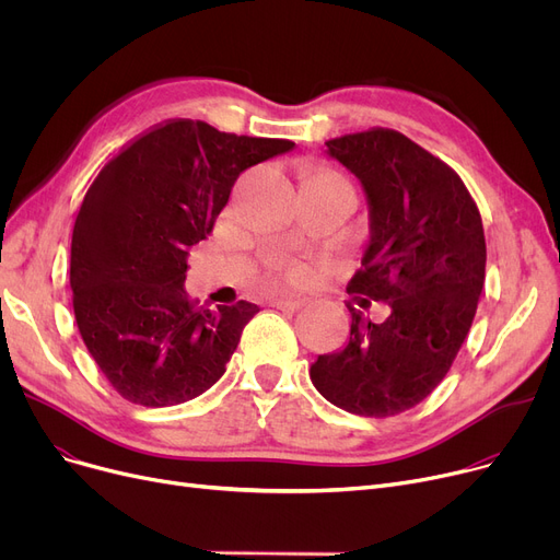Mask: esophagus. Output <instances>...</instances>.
<instances>
[{
  "label": "esophagus",
  "instance_id": "1",
  "mask_svg": "<svg viewBox=\"0 0 560 560\" xmlns=\"http://www.w3.org/2000/svg\"><path fill=\"white\" fill-rule=\"evenodd\" d=\"M272 306L279 308V311L292 313V311H298V308L304 306V300H298V298H277V300H272Z\"/></svg>",
  "mask_w": 560,
  "mask_h": 560
}]
</instances>
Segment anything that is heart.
I'll list each match as a JSON object with an SVG mask.
<instances>
[{
    "label": "heart",
    "mask_w": 560,
    "mask_h": 560,
    "mask_svg": "<svg viewBox=\"0 0 560 560\" xmlns=\"http://www.w3.org/2000/svg\"><path fill=\"white\" fill-rule=\"evenodd\" d=\"M313 277H315V270L311 268V265H304V262L290 265V268L283 272V279L292 285H306L313 281Z\"/></svg>",
    "instance_id": "b5f03b06"
}]
</instances>
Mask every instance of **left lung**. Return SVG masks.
Returning <instances> with one entry per match:
<instances>
[{
	"instance_id": "8db88e82",
	"label": "left lung",
	"mask_w": 560,
	"mask_h": 560,
	"mask_svg": "<svg viewBox=\"0 0 560 560\" xmlns=\"http://www.w3.org/2000/svg\"><path fill=\"white\" fill-rule=\"evenodd\" d=\"M325 144L370 203V245L347 290L388 302L390 315L374 325L347 304L349 342L317 357L311 381L347 413L390 418L433 393L472 327L486 281L481 213L460 176L399 131Z\"/></svg>"
}]
</instances>
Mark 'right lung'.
I'll return each instance as SVG.
<instances>
[{"label": "right lung", "mask_w": 560, "mask_h": 560, "mask_svg": "<svg viewBox=\"0 0 560 560\" xmlns=\"http://www.w3.org/2000/svg\"><path fill=\"white\" fill-rule=\"evenodd\" d=\"M292 147L172 120L125 147L88 188L72 231V306L88 351L127 401L184 404L224 374L258 306H197L184 290L188 254L235 179Z\"/></svg>", "instance_id": "add662e5"}]
</instances>
